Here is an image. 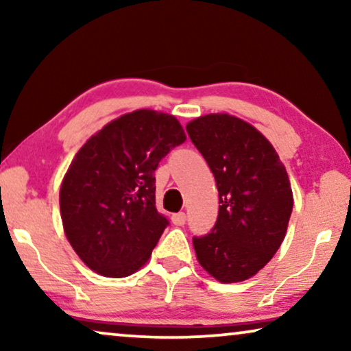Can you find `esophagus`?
Instances as JSON below:
<instances>
[{
    "label": "esophagus",
    "instance_id": "1",
    "mask_svg": "<svg viewBox=\"0 0 351 351\" xmlns=\"http://www.w3.org/2000/svg\"><path fill=\"white\" fill-rule=\"evenodd\" d=\"M171 220H172V223L177 225V227H182V225H185L186 215H185V213H177V214L172 215Z\"/></svg>",
    "mask_w": 351,
    "mask_h": 351
}]
</instances>
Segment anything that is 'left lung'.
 <instances>
[{
	"label": "left lung",
	"instance_id": "1",
	"mask_svg": "<svg viewBox=\"0 0 351 351\" xmlns=\"http://www.w3.org/2000/svg\"><path fill=\"white\" fill-rule=\"evenodd\" d=\"M186 132L213 171L219 215L213 232L193 238L199 265L215 280L246 281L261 271L286 237L294 196L270 141L228 113H209Z\"/></svg>",
	"mask_w": 351,
	"mask_h": 351
}]
</instances>
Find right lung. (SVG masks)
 Listing matches in <instances>:
<instances>
[{
    "mask_svg": "<svg viewBox=\"0 0 351 351\" xmlns=\"http://www.w3.org/2000/svg\"><path fill=\"white\" fill-rule=\"evenodd\" d=\"M186 141L169 113L142 108L121 114L90 136L60 185L65 237L86 267L107 278L142 268L167 220L155 206V171Z\"/></svg>",
    "mask_w": 351,
    "mask_h": 351,
    "instance_id": "1",
    "label": "right lung"
}]
</instances>
